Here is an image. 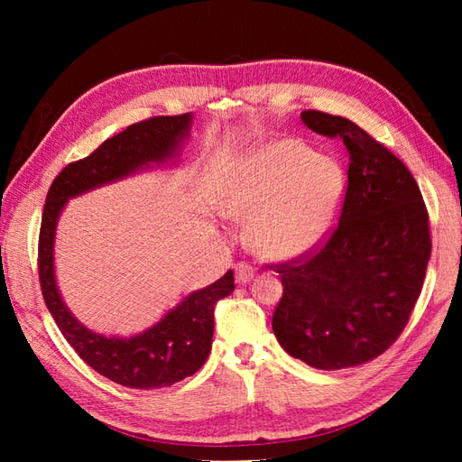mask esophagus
I'll return each instance as SVG.
<instances>
[{
    "label": "esophagus",
    "mask_w": 462,
    "mask_h": 462,
    "mask_svg": "<svg viewBox=\"0 0 462 462\" xmlns=\"http://www.w3.org/2000/svg\"><path fill=\"white\" fill-rule=\"evenodd\" d=\"M254 278V268L248 262H238L236 263V282L238 283H248Z\"/></svg>",
    "instance_id": "1"
}]
</instances>
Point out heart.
I'll return each instance as SVG.
<instances>
[{
	"label": "heart",
	"mask_w": 462,
	"mask_h": 462,
	"mask_svg": "<svg viewBox=\"0 0 462 462\" xmlns=\"http://www.w3.org/2000/svg\"><path fill=\"white\" fill-rule=\"evenodd\" d=\"M346 172L329 156L313 154L296 139H280L242 156L224 172L218 210L224 218L248 222L254 254L291 262L318 250L336 224Z\"/></svg>",
	"instance_id": "b5f03b06"
}]
</instances>
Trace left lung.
I'll return each instance as SVG.
<instances>
[{
  "instance_id": "obj_1",
  "label": "left lung",
  "mask_w": 462,
  "mask_h": 462,
  "mask_svg": "<svg viewBox=\"0 0 462 462\" xmlns=\"http://www.w3.org/2000/svg\"><path fill=\"white\" fill-rule=\"evenodd\" d=\"M301 121L346 144L347 190L326 246L278 266L283 296L272 329L310 367H356L407 326L430 258L429 214L407 166L356 123L321 111Z\"/></svg>"
}]
</instances>
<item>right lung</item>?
Returning a JSON list of instances; mask_svg holds the SVG:
<instances>
[{"instance_id":"right-lung-1","label":"right lung","mask_w":462,"mask_h":462,"mask_svg":"<svg viewBox=\"0 0 462 462\" xmlns=\"http://www.w3.org/2000/svg\"><path fill=\"white\" fill-rule=\"evenodd\" d=\"M190 126L192 113L152 116L126 126L87 159L65 166L55 176L43 206L39 232V282L45 306L63 337L87 365L131 389L171 387L204 365L212 347L214 306L234 291V272L228 270L210 286L184 296L143 333L131 337H106L83 326L59 293L53 262L59 214L75 196L174 159L184 139L190 136Z\"/></svg>"}]
</instances>
